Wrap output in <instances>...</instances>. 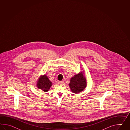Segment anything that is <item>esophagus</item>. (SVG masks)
<instances>
[{
    "instance_id": "1",
    "label": "esophagus",
    "mask_w": 130,
    "mask_h": 130,
    "mask_svg": "<svg viewBox=\"0 0 130 130\" xmlns=\"http://www.w3.org/2000/svg\"><path fill=\"white\" fill-rule=\"evenodd\" d=\"M58 83H59V84H60V85H62V84H63V82L62 81H59Z\"/></svg>"
}]
</instances>
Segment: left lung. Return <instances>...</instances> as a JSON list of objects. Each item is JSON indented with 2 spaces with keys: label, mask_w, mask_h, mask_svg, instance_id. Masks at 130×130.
Here are the masks:
<instances>
[{
  "label": "left lung",
  "mask_w": 130,
  "mask_h": 130,
  "mask_svg": "<svg viewBox=\"0 0 130 130\" xmlns=\"http://www.w3.org/2000/svg\"><path fill=\"white\" fill-rule=\"evenodd\" d=\"M86 78L82 72L75 74L70 81L69 87L72 92L74 93H78L82 91L87 86Z\"/></svg>",
  "instance_id": "obj_1"
}]
</instances>
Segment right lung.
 Listing matches in <instances>:
<instances>
[{
    "mask_svg": "<svg viewBox=\"0 0 130 130\" xmlns=\"http://www.w3.org/2000/svg\"><path fill=\"white\" fill-rule=\"evenodd\" d=\"M52 85V82L50 80L46 74L40 76L37 84L38 88L42 89L44 92L48 91Z\"/></svg>",
    "mask_w": 130,
    "mask_h": 130,
    "instance_id": "add662e5",
    "label": "right lung"
}]
</instances>
